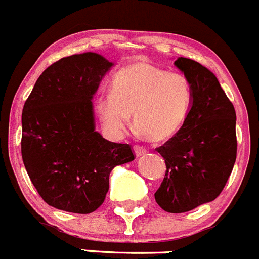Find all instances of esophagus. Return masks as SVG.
<instances>
[{"mask_svg": "<svg viewBox=\"0 0 259 259\" xmlns=\"http://www.w3.org/2000/svg\"><path fill=\"white\" fill-rule=\"evenodd\" d=\"M134 153H136L137 156H141V155H145L147 153V150L145 149L143 146H140V145H136L134 146Z\"/></svg>", "mask_w": 259, "mask_h": 259, "instance_id": "obj_1", "label": "esophagus"}]
</instances>
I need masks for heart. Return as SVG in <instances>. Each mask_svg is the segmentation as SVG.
I'll use <instances>...</instances> for the list:
<instances>
[{
  "label": "heart",
  "mask_w": 259,
  "mask_h": 259,
  "mask_svg": "<svg viewBox=\"0 0 259 259\" xmlns=\"http://www.w3.org/2000/svg\"><path fill=\"white\" fill-rule=\"evenodd\" d=\"M192 101V82L184 73L137 62L116 73L110 97L100 100L97 110L112 133H123L133 114L134 126L147 140L163 142L183 127Z\"/></svg>",
  "instance_id": "heart-1"
}]
</instances>
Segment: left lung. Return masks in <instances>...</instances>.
Segmentation results:
<instances>
[{
	"label": "left lung",
	"instance_id": "left-lung-1",
	"mask_svg": "<svg viewBox=\"0 0 259 259\" xmlns=\"http://www.w3.org/2000/svg\"><path fill=\"white\" fill-rule=\"evenodd\" d=\"M174 64L192 82L193 101L179 133L156 149L167 171L154 196L166 212L183 213L216 199L227 184L237 156L236 110L209 69L187 58Z\"/></svg>",
	"mask_w": 259,
	"mask_h": 259
}]
</instances>
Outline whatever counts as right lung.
Returning <instances> with one entry per match:
<instances>
[{
  "label": "right lung",
  "instance_id": "add662e5",
  "mask_svg": "<svg viewBox=\"0 0 259 259\" xmlns=\"http://www.w3.org/2000/svg\"><path fill=\"white\" fill-rule=\"evenodd\" d=\"M112 66L95 52L63 58L43 71L23 105V164L51 207L95 212L109 190L110 171L134 159L130 145L95 130L93 95Z\"/></svg>",
  "mask_w": 259,
  "mask_h": 259
}]
</instances>
